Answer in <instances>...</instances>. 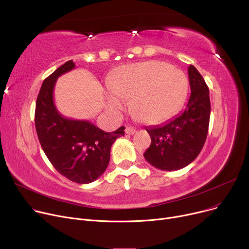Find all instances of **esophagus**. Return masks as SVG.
<instances>
[{
    "mask_svg": "<svg viewBox=\"0 0 249 249\" xmlns=\"http://www.w3.org/2000/svg\"><path fill=\"white\" fill-rule=\"evenodd\" d=\"M125 133L126 134H129V135H133L134 133H136V129L133 128V127H126L125 129Z\"/></svg>",
    "mask_w": 249,
    "mask_h": 249,
    "instance_id": "1",
    "label": "esophagus"
}]
</instances>
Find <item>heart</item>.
Returning <instances> with one entry per match:
<instances>
[{"label": "heart", "mask_w": 249, "mask_h": 249, "mask_svg": "<svg viewBox=\"0 0 249 249\" xmlns=\"http://www.w3.org/2000/svg\"><path fill=\"white\" fill-rule=\"evenodd\" d=\"M189 89L186 74L163 61L129 64L119 70L105 91L110 112L118 114L131 100L135 116L147 124L165 121L185 103Z\"/></svg>", "instance_id": "1"}]
</instances>
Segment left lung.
Instances as JSON below:
<instances>
[{"mask_svg":"<svg viewBox=\"0 0 249 249\" xmlns=\"http://www.w3.org/2000/svg\"><path fill=\"white\" fill-rule=\"evenodd\" d=\"M191 96L185 110L167 122L145 128L151 144L143 154L161 171H178L201 152L208 134L211 104L209 89L194 65L188 68Z\"/></svg>","mask_w":249,"mask_h":249,"instance_id":"obj_1","label":"left lung"}]
</instances>
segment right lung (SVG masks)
Listing matches in <instances>:
<instances>
[{
	"label": "right lung",
	"instance_id": "obj_1",
	"mask_svg": "<svg viewBox=\"0 0 249 249\" xmlns=\"http://www.w3.org/2000/svg\"><path fill=\"white\" fill-rule=\"evenodd\" d=\"M75 68L69 60L45 78L35 109V128L47 159L56 171L77 184H89L100 178L110 161V150L125 127L105 132L87 120L62 116L55 107L53 90L57 78Z\"/></svg>",
	"mask_w": 249,
	"mask_h": 249
}]
</instances>
